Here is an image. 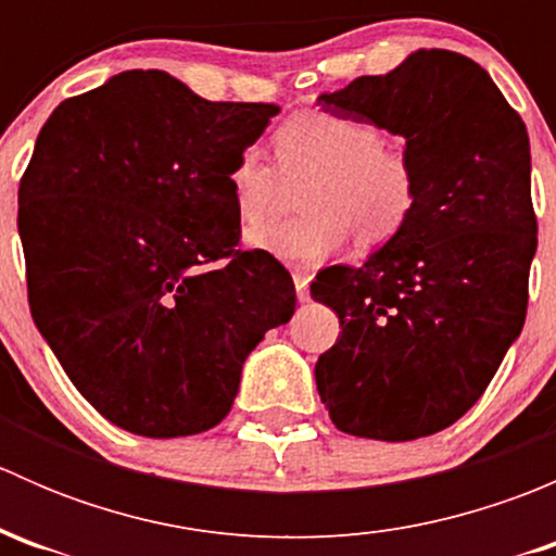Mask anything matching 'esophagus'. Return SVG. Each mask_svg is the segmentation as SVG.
Instances as JSON below:
<instances>
[{
  "label": "esophagus",
  "mask_w": 556,
  "mask_h": 556,
  "mask_svg": "<svg viewBox=\"0 0 556 556\" xmlns=\"http://www.w3.org/2000/svg\"><path fill=\"white\" fill-rule=\"evenodd\" d=\"M293 282H295V295H299L301 304H306V301L312 299V295H309V277H306L304 271H295Z\"/></svg>",
  "instance_id": "34e87169"
}]
</instances>
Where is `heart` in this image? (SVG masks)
<instances>
[{
    "mask_svg": "<svg viewBox=\"0 0 556 556\" xmlns=\"http://www.w3.org/2000/svg\"><path fill=\"white\" fill-rule=\"evenodd\" d=\"M277 166L257 148H244L228 169V193L244 226L247 244L279 261L317 266L341 250L384 247L408 226L419 185L412 161L387 148L382 128L325 110H301L274 131ZM307 185L305 215L261 224L278 203L283 179ZM258 226L255 227L254 223Z\"/></svg>",
    "mask_w": 556,
    "mask_h": 556,
    "instance_id": "obj_1",
    "label": "heart"
}]
</instances>
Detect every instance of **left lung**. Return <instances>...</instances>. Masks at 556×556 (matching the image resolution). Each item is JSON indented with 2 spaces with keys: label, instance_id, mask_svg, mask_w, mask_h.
<instances>
[{
  "label": "left lung",
  "instance_id": "left-lung-1",
  "mask_svg": "<svg viewBox=\"0 0 556 556\" xmlns=\"http://www.w3.org/2000/svg\"><path fill=\"white\" fill-rule=\"evenodd\" d=\"M317 102L401 134L419 185L392 242L312 285L341 323L317 392L350 435H433L479 401L525 325L538 247L527 128L476 61L435 48Z\"/></svg>",
  "mask_w": 556,
  "mask_h": 556
}]
</instances>
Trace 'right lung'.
Here are the masks:
<instances>
[{
  "label": "right lung",
  "instance_id": "right-lung-1",
  "mask_svg": "<svg viewBox=\"0 0 556 556\" xmlns=\"http://www.w3.org/2000/svg\"><path fill=\"white\" fill-rule=\"evenodd\" d=\"M277 112L131 70L39 131L18 188L31 317L80 395L128 433L215 428L244 357L293 317V279L239 247L228 193L233 159Z\"/></svg>",
  "mask_w": 556,
  "mask_h": 556
}]
</instances>
